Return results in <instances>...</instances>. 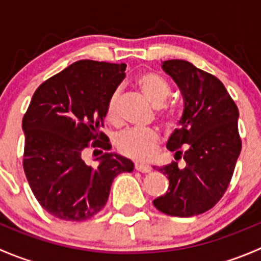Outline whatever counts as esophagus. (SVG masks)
<instances>
[{
    "label": "esophagus",
    "mask_w": 261,
    "mask_h": 261,
    "mask_svg": "<svg viewBox=\"0 0 261 261\" xmlns=\"http://www.w3.org/2000/svg\"><path fill=\"white\" fill-rule=\"evenodd\" d=\"M135 169L140 173H150L151 172V167L146 164H141V163H135Z\"/></svg>",
    "instance_id": "obj_1"
}]
</instances>
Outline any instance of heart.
I'll return each mask as SVG.
<instances>
[{"label": "heart", "instance_id": "obj_1", "mask_svg": "<svg viewBox=\"0 0 261 261\" xmlns=\"http://www.w3.org/2000/svg\"><path fill=\"white\" fill-rule=\"evenodd\" d=\"M139 89L144 97L154 107L159 109V117L167 126L175 125L178 121V111L174 107L164 106L169 99L172 91L169 84L158 73L145 72L141 73L136 80ZM118 102H120V92L115 91L110 96L106 107V118L111 123L118 122ZM116 146L121 154L131 158V159L146 162L152 159L160 146V136L154 130H127L116 139Z\"/></svg>", "mask_w": 261, "mask_h": 261}]
</instances>
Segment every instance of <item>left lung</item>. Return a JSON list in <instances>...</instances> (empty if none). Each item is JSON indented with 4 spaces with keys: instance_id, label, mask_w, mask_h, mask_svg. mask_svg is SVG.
<instances>
[{
    "instance_id": "1",
    "label": "left lung",
    "mask_w": 261,
    "mask_h": 261,
    "mask_svg": "<svg viewBox=\"0 0 261 261\" xmlns=\"http://www.w3.org/2000/svg\"><path fill=\"white\" fill-rule=\"evenodd\" d=\"M163 70L179 87L184 101L179 128L168 140L177 162L158 168L169 188L152 201L160 212L192 217L211 210L225 194L241 151L239 109L215 75L180 59L167 60Z\"/></svg>"
}]
</instances>
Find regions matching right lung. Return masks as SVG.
<instances>
[{
  "mask_svg": "<svg viewBox=\"0 0 261 261\" xmlns=\"http://www.w3.org/2000/svg\"><path fill=\"white\" fill-rule=\"evenodd\" d=\"M125 70L123 63L80 60L41 83L31 98L22 118V165L35 198L54 217H93L106 204L115 177L134 170L130 159L109 152L111 144L101 131ZM89 147L97 168L83 160Z\"/></svg>",
  "mask_w": 261,
  "mask_h": 261,
  "instance_id": "1",
  "label": "right lung"
}]
</instances>
